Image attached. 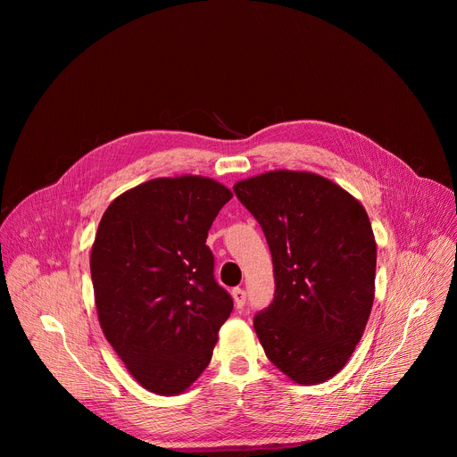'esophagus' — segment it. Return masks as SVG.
<instances>
[{"instance_id":"esophagus-1","label":"esophagus","mask_w":457,"mask_h":457,"mask_svg":"<svg viewBox=\"0 0 457 457\" xmlns=\"http://www.w3.org/2000/svg\"><path fill=\"white\" fill-rule=\"evenodd\" d=\"M231 296H233L235 307H237V309H242L244 303H245V291L240 289V287H235V289L231 291Z\"/></svg>"}]
</instances>
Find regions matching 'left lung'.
I'll return each instance as SVG.
<instances>
[{"label":"left lung","mask_w":457,"mask_h":457,"mask_svg":"<svg viewBox=\"0 0 457 457\" xmlns=\"http://www.w3.org/2000/svg\"><path fill=\"white\" fill-rule=\"evenodd\" d=\"M233 191L262 226L273 256L275 296L253 318L266 356L300 385L337 376L374 302L367 212L344 187L307 171H268Z\"/></svg>","instance_id":"8db88e82"}]
</instances>
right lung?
Returning <instances> with one entry per match:
<instances>
[{
	"instance_id": "right-lung-1",
	"label": "right lung",
	"mask_w": 457,
	"mask_h": 457,
	"mask_svg": "<svg viewBox=\"0 0 457 457\" xmlns=\"http://www.w3.org/2000/svg\"><path fill=\"white\" fill-rule=\"evenodd\" d=\"M231 197L208 177L154 179L119 195L99 222L90 273L101 329L155 395H180L203 374L233 311L206 245Z\"/></svg>"
}]
</instances>
